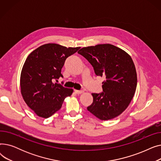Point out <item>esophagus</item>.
Returning <instances> with one entry per match:
<instances>
[{"instance_id":"1","label":"esophagus","mask_w":161,"mask_h":161,"mask_svg":"<svg viewBox=\"0 0 161 161\" xmlns=\"http://www.w3.org/2000/svg\"><path fill=\"white\" fill-rule=\"evenodd\" d=\"M75 92V93H77V94H81V93H83V92H84L83 90H75L74 91Z\"/></svg>"}]
</instances>
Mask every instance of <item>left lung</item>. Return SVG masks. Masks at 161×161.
I'll return each instance as SVG.
<instances>
[{"instance_id":"obj_1","label":"left lung","mask_w":161,"mask_h":161,"mask_svg":"<svg viewBox=\"0 0 161 161\" xmlns=\"http://www.w3.org/2000/svg\"><path fill=\"white\" fill-rule=\"evenodd\" d=\"M93 67L97 75L106 78L103 92L92 93L87 110L101 120L112 119L128 107L137 86V74L130 56L112 44L83 47L78 52Z\"/></svg>"}]
</instances>
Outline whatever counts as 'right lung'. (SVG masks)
Listing matches in <instances>:
<instances>
[{"label":"right lung","instance_id":"right-lung-1","mask_svg":"<svg viewBox=\"0 0 161 161\" xmlns=\"http://www.w3.org/2000/svg\"><path fill=\"white\" fill-rule=\"evenodd\" d=\"M56 44L42 45L27 57L21 73V92L25 102L39 117L48 118L61 109L72 89L54 83L63 78L66 59L80 49Z\"/></svg>","mask_w":161,"mask_h":161}]
</instances>
